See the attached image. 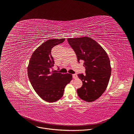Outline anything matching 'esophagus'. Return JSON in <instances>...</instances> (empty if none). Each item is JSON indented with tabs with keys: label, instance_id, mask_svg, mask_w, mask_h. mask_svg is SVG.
Returning <instances> with one entry per match:
<instances>
[{
	"label": "esophagus",
	"instance_id": "1",
	"mask_svg": "<svg viewBox=\"0 0 134 134\" xmlns=\"http://www.w3.org/2000/svg\"><path fill=\"white\" fill-rule=\"evenodd\" d=\"M72 77H73V78L74 79H76L77 77V75H76V74H73L72 75Z\"/></svg>",
	"mask_w": 134,
	"mask_h": 134
}]
</instances>
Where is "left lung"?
Segmentation results:
<instances>
[{"mask_svg":"<svg viewBox=\"0 0 134 134\" xmlns=\"http://www.w3.org/2000/svg\"><path fill=\"white\" fill-rule=\"evenodd\" d=\"M67 41L74 50L77 60L84 61L86 75L78 74L83 82L77 89L79 97L86 102L99 98L105 91L111 76V67L104 49L90 37L68 38Z\"/></svg>","mask_w":134,"mask_h":134,"instance_id":"left-lung-1","label":"left lung"}]
</instances>
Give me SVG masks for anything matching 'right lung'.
Here are the masks:
<instances>
[{"instance_id": "add662e5", "label": "right lung", "mask_w": 134, "mask_h": 134, "mask_svg": "<svg viewBox=\"0 0 134 134\" xmlns=\"http://www.w3.org/2000/svg\"><path fill=\"white\" fill-rule=\"evenodd\" d=\"M65 39H50L32 53L27 67L30 83L38 95L48 102L59 100L64 95L65 86L72 80V75L57 72L51 54L52 48L63 43Z\"/></svg>"}]
</instances>
